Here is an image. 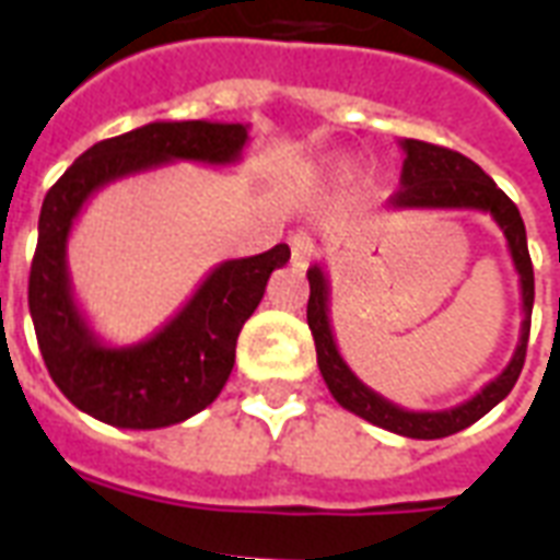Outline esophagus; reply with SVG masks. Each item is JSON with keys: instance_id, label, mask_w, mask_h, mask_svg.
<instances>
[{"instance_id": "1", "label": "esophagus", "mask_w": 560, "mask_h": 560, "mask_svg": "<svg viewBox=\"0 0 560 560\" xmlns=\"http://www.w3.org/2000/svg\"><path fill=\"white\" fill-rule=\"evenodd\" d=\"M316 244L314 237L307 235V232H296V235H290V258L296 267H307V261L314 258Z\"/></svg>"}]
</instances>
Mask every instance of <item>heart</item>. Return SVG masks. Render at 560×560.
<instances>
[{
  "instance_id": "obj_1",
  "label": "heart",
  "mask_w": 560,
  "mask_h": 560,
  "mask_svg": "<svg viewBox=\"0 0 560 560\" xmlns=\"http://www.w3.org/2000/svg\"><path fill=\"white\" fill-rule=\"evenodd\" d=\"M351 179H354V177H351Z\"/></svg>"
}]
</instances>
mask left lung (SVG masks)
Instances as JSON below:
<instances>
[{
	"label": "left lung",
	"mask_w": 560,
	"mask_h": 560,
	"mask_svg": "<svg viewBox=\"0 0 560 560\" xmlns=\"http://www.w3.org/2000/svg\"><path fill=\"white\" fill-rule=\"evenodd\" d=\"M400 151H404L400 191L389 200L392 209H477L488 211L497 226L503 229L514 270L521 276L523 299L521 340H517V349H514L509 366L497 374L494 381H488L474 398L462 400L451 409L416 412V409L392 404L389 398H383L372 386L360 381L358 374L349 369V363L342 360L331 328V284L325 276V267H319V264L307 270V281H311L307 328L314 334L316 363H319L323 381L328 383V392L342 409L366 418L369 424L407 435V439H444V435L459 433L474 421H479L486 412H491L521 377L526 342H529L532 305H535V272H532L521 211L477 162H470L468 156L456 151H447V148H439V144L418 142V139H400Z\"/></svg>",
	"instance_id": "1"
}]
</instances>
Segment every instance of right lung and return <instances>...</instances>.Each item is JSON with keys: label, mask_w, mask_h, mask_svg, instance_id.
<instances>
[{"label": "right lung", "mask_w": 560, "mask_h": 560, "mask_svg": "<svg viewBox=\"0 0 560 560\" xmlns=\"http://www.w3.org/2000/svg\"><path fill=\"white\" fill-rule=\"evenodd\" d=\"M249 125L151 121L92 144L48 188L31 261L28 307L39 351L57 389L86 416L125 430H156L197 416L226 386L237 334L261 302L267 279L290 261V246L229 258L160 331L133 346H109L92 331L72 293L66 244L92 194L171 162L235 165Z\"/></svg>", "instance_id": "right-lung-1"}]
</instances>
